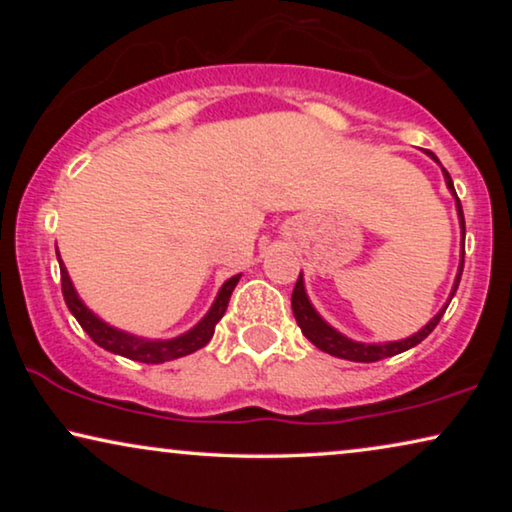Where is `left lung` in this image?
I'll return each instance as SVG.
<instances>
[{
  "label": "left lung",
  "instance_id": "obj_1",
  "mask_svg": "<svg viewBox=\"0 0 512 512\" xmlns=\"http://www.w3.org/2000/svg\"><path fill=\"white\" fill-rule=\"evenodd\" d=\"M426 156H429L431 160H436V163L440 165V160L436 158V153L426 151ZM440 170H443L447 191L454 195V202H457V216H459V228H461V258H459L457 277H454V284H452V291H450V298H447V303L440 307L438 314L429 321V324L419 328L417 333H412L410 338L394 340V342H359V340L347 338L345 333H340L338 328H333L324 317H321L317 310H314L312 300H310V296H307V291H305L303 272H300V277H298V282H296V289H293V296H291V310H293V317H296V321H298L300 331H303L305 338L310 340L314 347H319L321 352H326V354H331V356H338V359L356 361V363H373V361L387 359V356L401 354V352H405V349L419 345V342H422L426 335H429L433 328L438 326L440 317H443L445 310H447V305H450V300L454 298V293H457L461 272H464V235H466L464 209H461V202L457 198V191H454L452 177H450V172H447L443 165H440Z\"/></svg>",
  "mask_w": 512,
  "mask_h": 512
}]
</instances>
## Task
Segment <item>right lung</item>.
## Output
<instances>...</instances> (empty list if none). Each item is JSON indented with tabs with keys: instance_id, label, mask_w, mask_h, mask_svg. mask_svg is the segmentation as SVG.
Masks as SVG:
<instances>
[{
	"instance_id": "obj_1",
	"label": "right lung",
	"mask_w": 512,
	"mask_h": 512,
	"mask_svg": "<svg viewBox=\"0 0 512 512\" xmlns=\"http://www.w3.org/2000/svg\"><path fill=\"white\" fill-rule=\"evenodd\" d=\"M58 261H60V251H58ZM240 277L242 275H235L223 282L219 293H216L212 307H209V312L191 328V331L181 333L177 338L151 340V338H142V335L121 331V328L111 326L104 319L97 317V314L83 303L79 293H76L65 263L60 261L62 296H65L69 312L74 314L83 331L93 338L95 345L107 349V352L125 356V359H132V361H142V363H165V361L179 359V356H188L198 352L200 347H205L207 342L212 340L216 324H219L223 314H226L228 300L233 296V289L237 286V282H240Z\"/></svg>"
}]
</instances>
